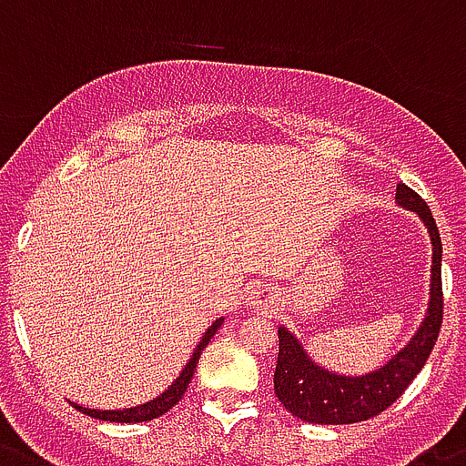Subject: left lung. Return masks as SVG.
Masks as SVG:
<instances>
[{
	"mask_svg": "<svg viewBox=\"0 0 466 466\" xmlns=\"http://www.w3.org/2000/svg\"><path fill=\"white\" fill-rule=\"evenodd\" d=\"M400 206L414 210L431 234L433 268L429 310L412 341L389 365L365 377H341L318 367L293 334L279 327V355L275 367V396L291 414L310 424H355L377 417L405 393L431 355L443 322V281H441V234L424 198L408 185L396 187Z\"/></svg>",
	"mask_w": 466,
	"mask_h": 466,
	"instance_id": "8db88e82",
	"label": "left lung"
}]
</instances>
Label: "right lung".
<instances>
[{
  "mask_svg": "<svg viewBox=\"0 0 466 466\" xmlns=\"http://www.w3.org/2000/svg\"><path fill=\"white\" fill-rule=\"evenodd\" d=\"M222 324V319H215L213 327H210L206 334H203L201 343L197 346L194 355L189 358L187 367L182 370L177 379L173 381V386L166 390V393H160L158 398H154L151 402H144V405H137V408H125V410H89V408H80L82 414H87V417H94V420H104V421H123V424H130V421H148V420H156L160 414H166L167 410L175 408L179 402V398L187 393V386H189L191 377H194V370H197V362L201 358V350L208 346V341L213 339V334L218 331V327Z\"/></svg>",
  "mask_w": 466,
  "mask_h": 466,
  "instance_id": "obj_1",
  "label": "right lung"
}]
</instances>
